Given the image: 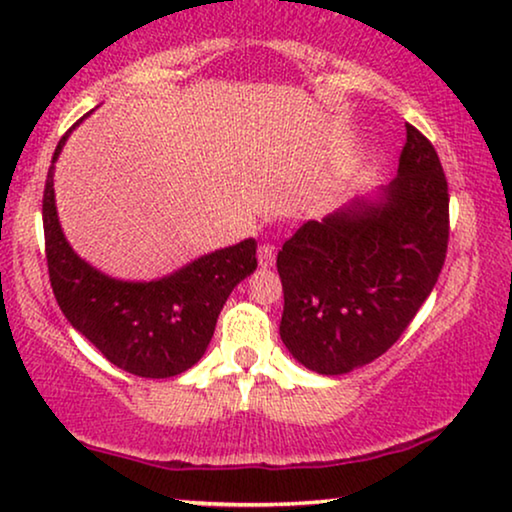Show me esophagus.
Returning <instances> with one entry per match:
<instances>
[{
	"label": "esophagus",
	"mask_w": 512,
	"mask_h": 512,
	"mask_svg": "<svg viewBox=\"0 0 512 512\" xmlns=\"http://www.w3.org/2000/svg\"><path fill=\"white\" fill-rule=\"evenodd\" d=\"M275 256H277V247L272 242H263L258 247V265L261 268H272L275 265Z\"/></svg>",
	"instance_id": "34e87169"
}]
</instances>
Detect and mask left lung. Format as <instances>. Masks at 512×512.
<instances>
[{
	"instance_id": "8db88e82",
	"label": "left lung",
	"mask_w": 512,
	"mask_h": 512,
	"mask_svg": "<svg viewBox=\"0 0 512 512\" xmlns=\"http://www.w3.org/2000/svg\"><path fill=\"white\" fill-rule=\"evenodd\" d=\"M398 177L375 205L307 221L284 242L279 335L305 368L342 375L401 338L443 270L450 193L433 144L405 123Z\"/></svg>"
}]
</instances>
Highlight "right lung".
<instances>
[{
  "label": "right lung",
  "mask_w": 512,
  "mask_h": 512,
  "mask_svg": "<svg viewBox=\"0 0 512 512\" xmlns=\"http://www.w3.org/2000/svg\"><path fill=\"white\" fill-rule=\"evenodd\" d=\"M76 128V123L72 125ZM55 146L44 188V240L62 314L107 361L139 377H174L200 361L230 291L256 270V240L214 251L158 282H118L81 261L62 235L53 195Z\"/></svg>",
  "instance_id": "right-lung-1"
}]
</instances>
